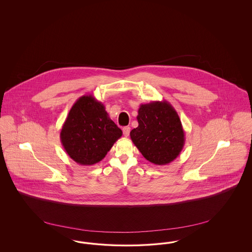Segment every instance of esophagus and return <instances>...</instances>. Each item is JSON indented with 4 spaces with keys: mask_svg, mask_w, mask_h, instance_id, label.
Returning a JSON list of instances; mask_svg holds the SVG:
<instances>
[{
    "mask_svg": "<svg viewBox=\"0 0 252 252\" xmlns=\"http://www.w3.org/2000/svg\"><path fill=\"white\" fill-rule=\"evenodd\" d=\"M129 132H130V127L129 126H125L123 128V133L125 137H128L129 136Z\"/></svg>",
    "mask_w": 252,
    "mask_h": 252,
    "instance_id": "esophagus-1",
    "label": "esophagus"
}]
</instances>
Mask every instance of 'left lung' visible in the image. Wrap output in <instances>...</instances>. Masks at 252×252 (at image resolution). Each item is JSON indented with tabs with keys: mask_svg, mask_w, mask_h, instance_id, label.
<instances>
[{
	"mask_svg": "<svg viewBox=\"0 0 252 252\" xmlns=\"http://www.w3.org/2000/svg\"><path fill=\"white\" fill-rule=\"evenodd\" d=\"M137 120L139 126L130 131V138L147 160L165 165L179 157L185 144V134L178 112L169 102L142 104Z\"/></svg>",
	"mask_w": 252,
	"mask_h": 252,
	"instance_id": "1",
	"label": "left lung"
}]
</instances>
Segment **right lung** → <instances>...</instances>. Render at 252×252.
I'll use <instances>...</instances> for the list:
<instances>
[{"instance_id":"obj_1","label":"right lung","mask_w":252,"mask_h":252,"mask_svg":"<svg viewBox=\"0 0 252 252\" xmlns=\"http://www.w3.org/2000/svg\"><path fill=\"white\" fill-rule=\"evenodd\" d=\"M122 135L105 106L88 94L72 105L62 126L60 141L72 160L80 165H93L106 157Z\"/></svg>"}]
</instances>
